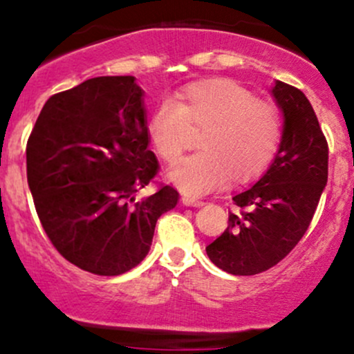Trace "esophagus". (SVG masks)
Wrapping results in <instances>:
<instances>
[{
    "label": "esophagus",
    "mask_w": 354,
    "mask_h": 354,
    "mask_svg": "<svg viewBox=\"0 0 354 354\" xmlns=\"http://www.w3.org/2000/svg\"><path fill=\"white\" fill-rule=\"evenodd\" d=\"M181 201H183V205H186V206H203L205 205V201L198 200V198L188 196V194H183Z\"/></svg>",
    "instance_id": "1"
}]
</instances>
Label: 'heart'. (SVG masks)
<instances>
[{
	"label": "heart",
	"instance_id": "1",
	"mask_svg": "<svg viewBox=\"0 0 354 354\" xmlns=\"http://www.w3.org/2000/svg\"><path fill=\"white\" fill-rule=\"evenodd\" d=\"M191 128L201 129L200 151L169 169V180L188 194L221 188L228 178L248 181L270 166L283 141V116L271 101L231 78L196 81L173 100L156 104L148 120L154 151L168 163L178 160Z\"/></svg>",
	"mask_w": 354,
	"mask_h": 354
}]
</instances>
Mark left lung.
Here are the masks:
<instances>
[{
  "label": "left lung",
  "mask_w": 354,
  "mask_h": 354,
  "mask_svg": "<svg viewBox=\"0 0 354 354\" xmlns=\"http://www.w3.org/2000/svg\"><path fill=\"white\" fill-rule=\"evenodd\" d=\"M271 95L283 113V141L266 173L233 201L228 228L206 246L223 271L263 273L306 233L328 181V143L303 91L276 81Z\"/></svg>",
  "instance_id": "1"
}]
</instances>
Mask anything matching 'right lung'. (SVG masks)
<instances>
[{"label":"right lung","mask_w":354,"mask_h":354,"mask_svg":"<svg viewBox=\"0 0 354 354\" xmlns=\"http://www.w3.org/2000/svg\"><path fill=\"white\" fill-rule=\"evenodd\" d=\"M143 89L135 76H98L53 95L26 145L28 186L48 238L63 258L100 276L140 265L158 218L178 191L160 186Z\"/></svg>","instance_id":"obj_1"}]
</instances>
